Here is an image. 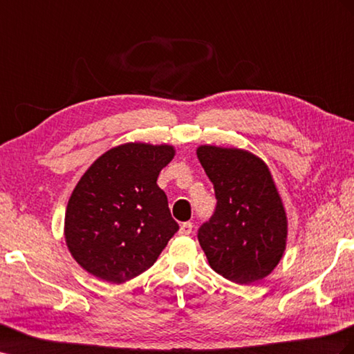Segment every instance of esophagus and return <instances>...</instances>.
Here are the masks:
<instances>
[{
  "instance_id": "1",
  "label": "esophagus",
  "mask_w": 354,
  "mask_h": 354,
  "mask_svg": "<svg viewBox=\"0 0 354 354\" xmlns=\"http://www.w3.org/2000/svg\"><path fill=\"white\" fill-rule=\"evenodd\" d=\"M192 229H194V225H192V223H190V222H185V223H181L178 234H180V235H189L190 232H192Z\"/></svg>"
}]
</instances>
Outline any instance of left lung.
I'll use <instances>...</instances> for the list:
<instances>
[{"label": "left lung", "mask_w": 354, "mask_h": 354, "mask_svg": "<svg viewBox=\"0 0 354 354\" xmlns=\"http://www.w3.org/2000/svg\"><path fill=\"white\" fill-rule=\"evenodd\" d=\"M201 165L212 180L217 204L198 229L212 268L238 284H252L280 262L288 221L263 160L240 149L201 146Z\"/></svg>", "instance_id": "8db88e82"}]
</instances>
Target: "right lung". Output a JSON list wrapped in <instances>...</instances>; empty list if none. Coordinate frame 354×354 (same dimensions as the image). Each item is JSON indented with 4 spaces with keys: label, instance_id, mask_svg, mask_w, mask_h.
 <instances>
[{
    "label": "right lung",
    "instance_id": "1",
    "mask_svg": "<svg viewBox=\"0 0 354 354\" xmlns=\"http://www.w3.org/2000/svg\"><path fill=\"white\" fill-rule=\"evenodd\" d=\"M174 158L167 145L128 142L100 156L73 190L65 240L77 263L120 284L149 270L177 231L156 180Z\"/></svg>",
    "mask_w": 354,
    "mask_h": 354
}]
</instances>
